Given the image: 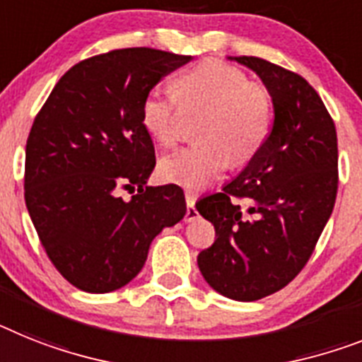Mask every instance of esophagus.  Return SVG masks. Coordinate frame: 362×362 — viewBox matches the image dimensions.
Instances as JSON below:
<instances>
[{
  "label": "esophagus",
  "mask_w": 362,
  "mask_h": 362,
  "mask_svg": "<svg viewBox=\"0 0 362 362\" xmlns=\"http://www.w3.org/2000/svg\"><path fill=\"white\" fill-rule=\"evenodd\" d=\"M186 204H187V209H186V221L187 223H191V221H195L197 217H199V211H197L195 208V195H191V193H186Z\"/></svg>",
  "instance_id": "esophagus-1"
}]
</instances>
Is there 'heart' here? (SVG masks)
<instances>
[{"instance_id":"1","label":"heart","mask_w":362,"mask_h":362,"mask_svg":"<svg viewBox=\"0 0 362 362\" xmlns=\"http://www.w3.org/2000/svg\"><path fill=\"white\" fill-rule=\"evenodd\" d=\"M176 101L184 108H206L197 129L202 139L160 163V175L184 189H204L218 180L230 162H250L265 145L272 127V95L261 83L223 60H202L180 73L173 83ZM162 90H151L141 101V124L163 147L180 138L178 106Z\"/></svg>"}]
</instances>
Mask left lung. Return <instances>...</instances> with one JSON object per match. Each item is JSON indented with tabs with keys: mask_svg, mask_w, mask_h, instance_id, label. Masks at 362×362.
Listing matches in <instances>:
<instances>
[{
	"mask_svg": "<svg viewBox=\"0 0 362 362\" xmlns=\"http://www.w3.org/2000/svg\"><path fill=\"white\" fill-rule=\"evenodd\" d=\"M233 60L259 75L274 121L238 178L197 202L215 226L197 263L217 293L254 302L284 289L311 257L335 206L339 151L335 123L305 78L257 57Z\"/></svg>",
	"mask_w": 362,
	"mask_h": 362,
	"instance_id": "obj_1",
	"label": "left lung"
}]
</instances>
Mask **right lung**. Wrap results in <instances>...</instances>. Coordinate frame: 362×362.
I'll list each match as a JSON object with an SVG mask.
<instances>
[{"mask_svg": "<svg viewBox=\"0 0 362 362\" xmlns=\"http://www.w3.org/2000/svg\"><path fill=\"white\" fill-rule=\"evenodd\" d=\"M189 60L151 47L95 54L64 73L36 114L25 204L47 257L77 289H121L144 269L158 233L186 215L180 187L145 186L156 158L141 101ZM119 189L139 193L123 201Z\"/></svg>", "mask_w": 362, "mask_h": 362, "instance_id": "right-lung-1", "label": "right lung"}]
</instances>
